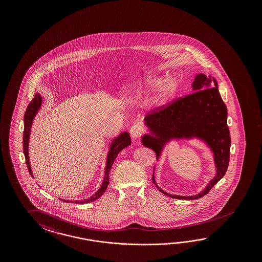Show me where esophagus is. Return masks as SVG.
<instances>
[{
	"instance_id": "obj_1",
	"label": "esophagus",
	"mask_w": 262,
	"mask_h": 262,
	"mask_svg": "<svg viewBox=\"0 0 262 262\" xmlns=\"http://www.w3.org/2000/svg\"><path fill=\"white\" fill-rule=\"evenodd\" d=\"M129 134L132 135L133 138H138L140 137L143 134V128L139 124H135L129 129Z\"/></svg>"
}]
</instances>
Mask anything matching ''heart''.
I'll list each match as a JSON object with an SVG mask.
<instances>
[{"mask_svg":"<svg viewBox=\"0 0 262 262\" xmlns=\"http://www.w3.org/2000/svg\"><path fill=\"white\" fill-rule=\"evenodd\" d=\"M159 78H146L140 81H135V83H133L128 88L127 92L129 94H135L144 89L154 88L157 83H159ZM179 85H180V82L174 77H169L168 79L163 80L160 83L157 93L155 94L151 100L152 104L165 103L167 100H169L171 97H173L176 94Z\"/></svg>","mask_w":262,"mask_h":262,"instance_id":"1","label":"heart"}]
</instances>
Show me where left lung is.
<instances>
[{
  "label": "left lung",
  "mask_w": 262,
  "mask_h": 262,
  "mask_svg": "<svg viewBox=\"0 0 262 262\" xmlns=\"http://www.w3.org/2000/svg\"><path fill=\"white\" fill-rule=\"evenodd\" d=\"M195 92L171 103L158 106L145 117L151 135L142 137V144L157 154L159 159L162 147L171 139L197 137L213 151L216 176L206 188L194 196L171 195L159 188L152 174V183L167 196L182 200L204 197L226 174L230 163V135L227 123L228 110L218 91L216 79L198 74L192 84Z\"/></svg>",
  "instance_id": "obj_1"
}]
</instances>
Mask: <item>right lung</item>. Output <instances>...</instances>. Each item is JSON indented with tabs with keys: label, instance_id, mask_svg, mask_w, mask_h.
Returning a JSON list of instances; mask_svg holds the SVG:
<instances>
[{
	"label": "right lung",
	"instance_id": "1",
	"mask_svg": "<svg viewBox=\"0 0 262 262\" xmlns=\"http://www.w3.org/2000/svg\"><path fill=\"white\" fill-rule=\"evenodd\" d=\"M42 103V98L41 96L36 93L34 95V98L32 99V102L29 103L27 111L25 112L24 115V135H23V151H24L25 159H26V163L27 167L29 169V172L32 177V169H31V163H30V159H29V140H30V135H31V127H32V121L34 119V116L36 115L37 111L41 106ZM130 137L127 132L121 134V135L114 138V140L112 141L111 145V149L107 154V159H106V166H105V171H104V178H103V182L100 187V189L96 192L93 196H91L90 198L84 199V200H80V201H67V200H62L59 199L62 202L66 203H75V204H86L93 202L98 198H100L104 191L106 190L108 183H110V171H111L112 164L114 162V160L116 159L117 155L123 149L127 148L128 145H130ZM33 178V177H32Z\"/></svg>",
	"mask_w": 262,
	"mask_h": 262
}]
</instances>
